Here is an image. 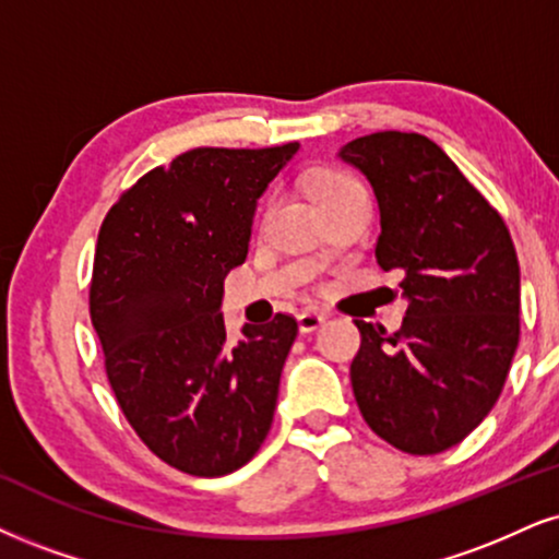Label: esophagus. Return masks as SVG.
<instances>
[{"mask_svg": "<svg viewBox=\"0 0 559 559\" xmlns=\"http://www.w3.org/2000/svg\"><path fill=\"white\" fill-rule=\"evenodd\" d=\"M323 321H326V319H323V316L316 313V311H306V313L298 316V326H300L302 334H311V332H316V329H321Z\"/></svg>", "mask_w": 559, "mask_h": 559, "instance_id": "34e87169", "label": "esophagus"}]
</instances>
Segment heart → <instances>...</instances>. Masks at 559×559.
I'll list each match as a JSON object with an SVG mask.
<instances>
[{
  "label": "heart",
  "mask_w": 559,
  "mask_h": 559,
  "mask_svg": "<svg viewBox=\"0 0 559 559\" xmlns=\"http://www.w3.org/2000/svg\"><path fill=\"white\" fill-rule=\"evenodd\" d=\"M349 186H357V181L355 178H349L347 174H342V170L319 168V170H311V174L306 176V189L316 204L323 202L326 197L336 194V191L349 189Z\"/></svg>",
  "instance_id": "b5f03b06"
}]
</instances>
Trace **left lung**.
Listing matches in <instances>:
<instances>
[{"label":"left lung","instance_id":"left-lung-1","mask_svg":"<svg viewBox=\"0 0 559 559\" xmlns=\"http://www.w3.org/2000/svg\"><path fill=\"white\" fill-rule=\"evenodd\" d=\"M381 210L376 259L409 300L402 329L355 321L349 378L365 423L399 451L432 456L490 415L521 336V272L500 212L436 142L376 132L340 150Z\"/></svg>","mask_w":559,"mask_h":559}]
</instances>
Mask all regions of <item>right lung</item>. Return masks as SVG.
<instances>
[{"instance_id": "1", "label": "right lung", "mask_w": 559, "mask_h": 559, "mask_svg": "<svg viewBox=\"0 0 559 559\" xmlns=\"http://www.w3.org/2000/svg\"><path fill=\"white\" fill-rule=\"evenodd\" d=\"M298 142L197 147L144 174L98 233L90 319L108 383L157 459L191 477H223L264 443L298 321L225 332L223 280L248 253L257 199Z\"/></svg>"}]
</instances>
